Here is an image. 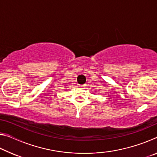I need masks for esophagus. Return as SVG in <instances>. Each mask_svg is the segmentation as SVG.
Returning <instances> with one entry per match:
<instances>
[{
  "label": "esophagus",
  "instance_id": "obj_1",
  "mask_svg": "<svg viewBox=\"0 0 157 157\" xmlns=\"http://www.w3.org/2000/svg\"><path fill=\"white\" fill-rule=\"evenodd\" d=\"M84 86H85L84 84H79V87H84Z\"/></svg>",
  "mask_w": 157,
  "mask_h": 157
}]
</instances>
